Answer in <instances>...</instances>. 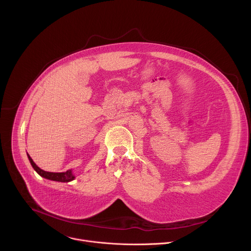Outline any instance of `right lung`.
<instances>
[{"mask_svg": "<svg viewBox=\"0 0 251 251\" xmlns=\"http://www.w3.org/2000/svg\"><path fill=\"white\" fill-rule=\"evenodd\" d=\"M27 158L30 162V165L32 166V168L34 169V171L37 172L40 176H42L45 178H48V180H51V181H55V182H62V183H68L70 181L75 180V176L73 174V171L68 170L66 172L63 173H51V172H46L44 170H42L41 168H39L35 163L32 161V159L29 157V155L27 154Z\"/></svg>", "mask_w": 251, "mask_h": 251, "instance_id": "1", "label": "right lung"}]
</instances>
